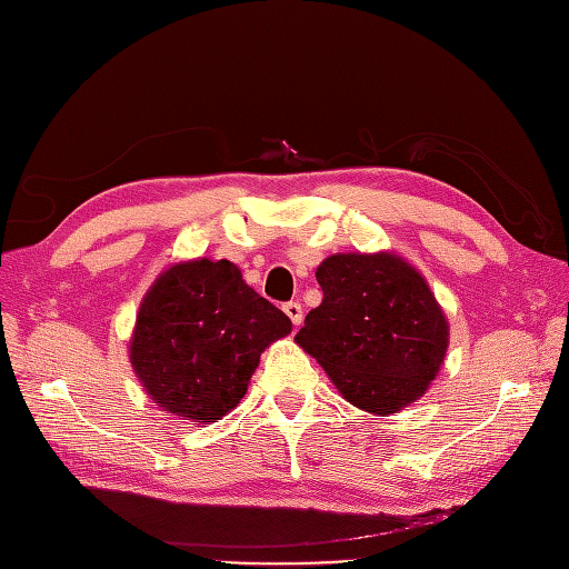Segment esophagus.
I'll return each instance as SVG.
<instances>
[{"label": "esophagus", "mask_w": 569, "mask_h": 569, "mask_svg": "<svg viewBox=\"0 0 569 569\" xmlns=\"http://www.w3.org/2000/svg\"><path fill=\"white\" fill-rule=\"evenodd\" d=\"M284 313H287V318H289L291 322H295V327H299V325L303 322V308H301L299 301L284 303Z\"/></svg>", "instance_id": "34e87169"}]
</instances>
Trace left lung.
<instances>
[{
  "mask_svg": "<svg viewBox=\"0 0 569 569\" xmlns=\"http://www.w3.org/2000/svg\"><path fill=\"white\" fill-rule=\"evenodd\" d=\"M322 303L295 341L351 406L391 416L439 375L449 320L422 272L393 251L332 253L316 270Z\"/></svg>",
  "mask_w": 569,
  "mask_h": 569,
  "instance_id": "1",
  "label": "left lung"
}]
</instances>
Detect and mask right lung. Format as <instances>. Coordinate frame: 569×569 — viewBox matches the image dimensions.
I'll list each match as a JSON object with an SVG mask.
<instances>
[{
  "label": "right lung",
  "mask_w": 569,
  "mask_h": 569,
  "mask_svg": "<svg viewBox=\"0 0 569 569\" xmlns=\"http://www.w3.org/2000/svg\"><path fill=\"white\" fill-rule=\"evenodd\" d=\"M291 320L234 263L192 258L166 268L137 311L130 363L161 410L211 425L244 399L261 353Z\"/></svg>",
  "instance_id": "right-lung-1"
}]
</instances>
